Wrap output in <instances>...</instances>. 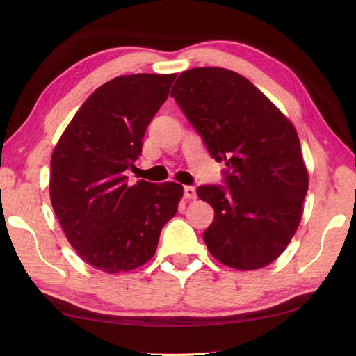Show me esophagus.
I'll use <instances>...</instances> for the list:
<instances>
[{
	"label": "esophagus",
	"mask_w": 356,
	"mask_h": 356,
	"mask_svg": "<svg viewBox=\"0 0 356 356\" xmlns=\"http://www.w3.org/2000/svg\"><path fill=\"white\" fill-rule=\"evenodd\" d=\"M184 195L186 200H194L197 197V194H195V188L194 186H185L184 188Z\"/></svg>",
	"instance_id": "34e87169"
}]
</instances>
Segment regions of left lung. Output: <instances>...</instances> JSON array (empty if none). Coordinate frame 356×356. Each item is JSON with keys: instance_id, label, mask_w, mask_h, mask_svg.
I'll use <instances>...</instances> for the list:
<instances>
[{"instance_id": "obj_1", "label": "left lung", "mask_w": 356, "mask_h": 356, "mask_svg": "<svg viewBox=\"0 0 356 356\" xmlns=\"http://www.w3.org/2000/svg\"><path fill=\"white\" fill-rule=\"evenodd\" d=\"M171 96L226 165V186L197 188L214 208L208 251L234 269L268 266L297 231L309 186L295 127L252 82L220 67L180 73Z\"/></svg>"}]
</instances>
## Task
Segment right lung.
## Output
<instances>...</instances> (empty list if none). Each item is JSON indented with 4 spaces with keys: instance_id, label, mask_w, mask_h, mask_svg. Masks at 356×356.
<instances>
[{
    "instance_id": "add662e5",
    "label": "right lung",
    "mask_w": 356,
    "mask_h": 356,
    "mask_svg": "<svg viewBox=\"0 0 356 356\" xmlns=\"http://www.w3.org/2000/svg\"><path fill=\"white\" fill-rule=\"evenodd\" d=\"M176 74H128L82 104L50 161V200L78 255L108 274L145 264L184 195L174 182H127Z\"/></svg>"
}]
</instances>
